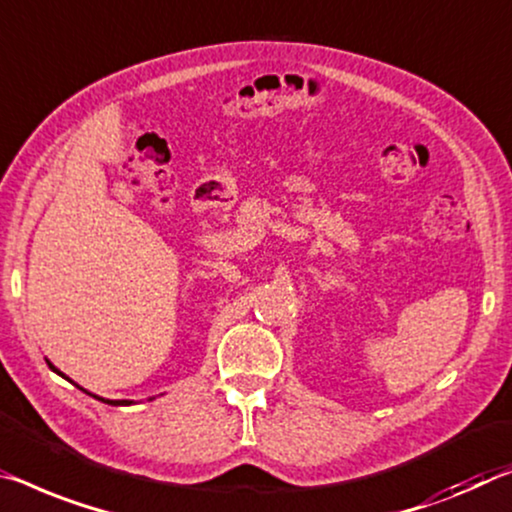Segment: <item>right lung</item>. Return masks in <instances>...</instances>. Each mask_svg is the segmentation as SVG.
Wrapping results in <instances>:
<instances>
[{"label": "right lung", "instance_id": "obj_1", "mask_svg": "<svg viewBox=\"0 0 512 512\" xmlns=\"http://www.w3.org/2000/svg\"><path fill=\"white\" fill-rule=\"evenodd\" d=\"M47 364H50V369H52V371H56V373H59V376H63V373H61L59 369H54V364H52V362H47ZM84 392H86V389H84ZM86 394H88V392H86ZM95 399H100V396H95ZM100 401H104V399H100ZM104 403H109V405H129L132 401H104Z\"/></svg>", "mask_w": 512, "mask_h": 512}]
</instances>
